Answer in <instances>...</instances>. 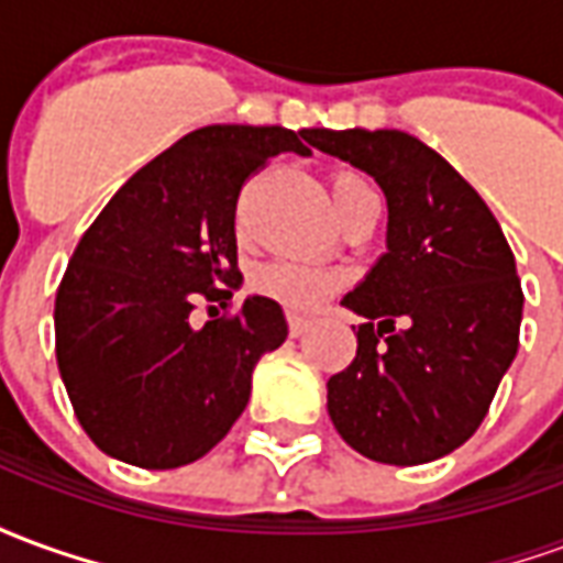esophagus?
<instances>
[{"label": "esophagus", "instance_id": "34e87169", "mask_svg": "<svg viewBox=\"0 0 563 563\" xmlns=\"http://www.w3.org/2000/svg\"><path fill=\"white\" fill-rule=\"evenodd\" d=\"M307 329H310V319L289 317V334H292V338H301Z\"/></svg>", "mask_w": 563, "mask_h": 563}]
</instances>
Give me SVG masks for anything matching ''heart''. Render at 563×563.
I'll use <instances>...</instances> for the list:
<instances>
[{"label": "heart", "mask_w": 563, "mask_h": 563, "mask_svg": "<svg viewBox=\"0 0 563 563\" xmlns=\"http://www.w3.org/2000/svg\"><path fill=\"white\" fill-rule=\"evenodd\" d=\"M329 189L338 217L350 213L355 205L374 196V189L355 174H334ZM253 286L289 310H313L319 301H325L341 286V274L331 268H319V265H307L298 258H277L256 271Z\"/></svg>", "instance_id": "b5f03b06"}]
</instances>
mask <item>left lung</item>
Instances as JSON below:
<instances>
[{
	"label": "left lung",
	"instance_id": "left-lung-1",
	"mask_svg": "<svg viewBox=\"0 0 563 563\" xmlns=\"http://www.w3.org/2000/svg\"><path fill=\"white\" fill-rule=\"evenodd\" d=\"M305 139L371 174L389 205L386 253L341 301L367 322L350 367L329 379L331 422L379 464L443 459L483 424L519 350L512 250L479 192L413 135L307 129Z\"/></svg>",
	"mask_w": 563,
	"mask_h": 563
}]
</instances>
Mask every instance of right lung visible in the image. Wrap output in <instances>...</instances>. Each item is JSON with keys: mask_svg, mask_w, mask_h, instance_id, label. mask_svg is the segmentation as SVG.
<instances>
[{"mask_svg": "<svg viewBox=\"0 0 563 563\" xmlns=\"http://www.w3.org/2000/svg\"><path fill=\"white\" fill-rule=\"evenodd\" d=\"M305 132L196 129L132 174L84 232L56 292V362L104 455L184 467L244 413L253 367L289 334L283 307L250 295L201 329L189 313L198 298L222 301L241 286V186L277 153L310 156Z\"/></svg>", "mask_w": 563, "mask_h": 563, "instance_id": "obj_1", "label": "right lung"}]
</instances>
